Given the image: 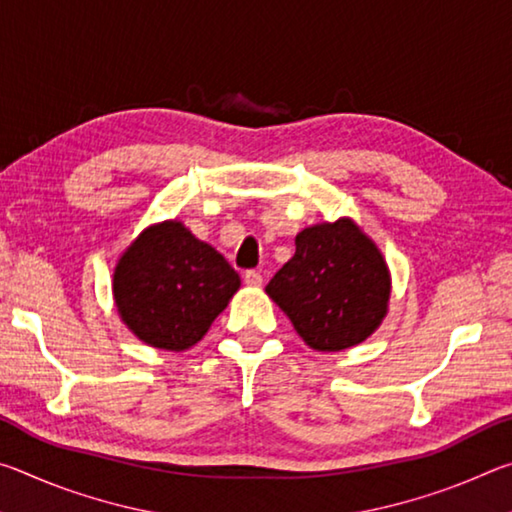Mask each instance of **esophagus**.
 <instances>
[{
  "label": "esophagus",
  "instance_id": "1",
  "mask_svg": "<svg viewBox=\"0 0 512 512\" xmlns=\"http://www.w3.org/2000/svg\"><path fill=\"white\" fill-rule=\"evenodd\" d=\"M244 282L248 284V287H262L264 277H262V273H259V271H246L244 273Z\"/></svg>",
  "mask_w": 512,
  "mask_h": 512
}]
</instances>
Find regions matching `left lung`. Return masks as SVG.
<instances>
[{
    "instance_id": "1",
    "label": "left lung",
    "mask_w": 512,
    "mask_h": 512,
    "mask_svg": "<svg viewBox=\"0 0 512 512\" xmlns=\"http://www.w3.org/2000/svg\"><path fill=\"white\" fill-rule=\"evenodd\" d=\"M266 293L318 352H341L381 325L391 273L381 250L352 219L298 232L296 255L268 282Z\"/></svg>"
}]
</instances>
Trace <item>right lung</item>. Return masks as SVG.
<instances>
[{
  "label": "right lung",
  "mask_w": 512,
  "mask_h": 512,
  "mask_svg": "<svg viewBox=\"0 0 512 512\" xmlns=\"http://www.w3.org/2000/svg\"><path fill=\"white\" fill-rule=\"evenodd\" d=\"M239 273L180 221L149 225L112 275L124 325L158 350L183 352L203 339L239 289Z\"/></svg>",
  "instance_id": "1"
}]
</instances>
